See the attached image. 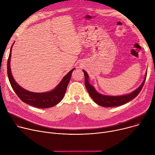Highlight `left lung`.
Returning a JSON list of instances; mask_svg holds the SVG:
<instances>
[{
    "label": "left lung",
    "mask_w": 155,
    "mask_h": 155,
    "mask_svg": "<svg viewBox=\"0 0 155 155\" xmlns=\"http://www.w3.org/2000/svg\"><path fill=\"white\" fill-rule=\"evenodd\" d=\"M83 71L85 76V86L91 97L93 99V101L98 105L106 107L119 106L128 103L131 100L135 98L141 91V90L144 84V82L145 80H146L147 75V71L146 74H145L144 79L141 84L137 89L133 91V92L130 93V94H127L122 96H107L99 93L96 90V89L94 87V86L91 84H90L89 82V76L87 73V72L84 70H83Z\"/></svg>",
    "instance_id": "left-lung-1"
}]
</instances>
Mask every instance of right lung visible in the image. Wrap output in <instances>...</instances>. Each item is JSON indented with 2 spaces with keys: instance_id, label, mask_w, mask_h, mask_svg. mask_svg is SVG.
I'll list each match as a JSON object with an SVG mask.
<instances>
[{
  "instance_id": "add662e5",
  "label": "right lung",
  "mask_w": 155,
  "mask_h": 155,
  "mask_svg": "<svg viewBox=\"0 0 155 155\" xmlns=\"http://www.w3.org/2000/svg\"><path fill=\"white\" fill-rule=\"evenodd\" d=\"M14 43L11 46L10 53L7 61V75L11 85L21 101L31 106L38 108H48L53 107L61 101L65 95L68 85L71 78L72 72L75 68L71 70L68 73L64 76L58 85L51 91L45 93H34L22 88L17 83L12 74L11 69V52Z\"/></svg>"
}]
</instances>
